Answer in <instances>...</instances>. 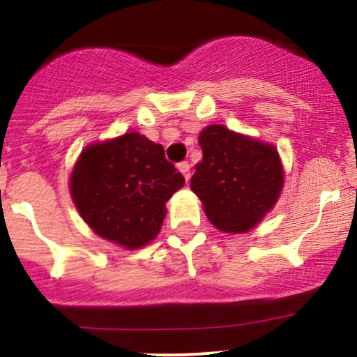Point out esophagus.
Segmentation results:
<instances>
[{
  "label": "esophagus",
  "instance_id": "obj_1",
  "mask_svg": "<svg viewBox=\"0 0 357 357\" xmlns=\"http://www.w3.org/2000/svg\"><path fill=\"white\" fill-rule=\"evenodd\" d=\"M178 169H179V172H183V176H185L186 181H188L190 176H192V174H190V164H188V162H179Z\"/></svg>",
  "mask_w": 357,
  "mask_h": 357
}]
</instances>
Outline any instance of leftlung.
Here are the masks:
<instances>
[{
  "mask_svg": "<svg viewBox=\"0 0 357 357\" xmlns=\"http://www.w3.org/2000/svg\"><path fill=\"white\" fill-rule=\"evenodd\" d=\"M204 158L190 188L222 233H245L273 208L283 188V167L275 146L207 126L199 136Z\"/></svg>",
  "mask_w": 357,
  "mask_h": 357,
  "instance_id": "1",
  "label": "left lung"
}]
</instances>
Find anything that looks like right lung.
Returning <instances> with one entry per match:
<instances>
[{
  "label": "right lung",
  "mask_w": 357,
  "mask_h": 357,
  "mask_svg": "<svg viewBox=\"0 0 357 357\" xmlns=\"http://www.w3.org/2000/svg\"><path fill=\"white\" fill-rule=\"evenodd\" d=\"M185 185L162 145L126 132L82 150L70 176V195L89 228L109 242L139 248L152 242L165 202Z\"/></svg>",
  "instance_id": "add662e5"
}]
</instances>
